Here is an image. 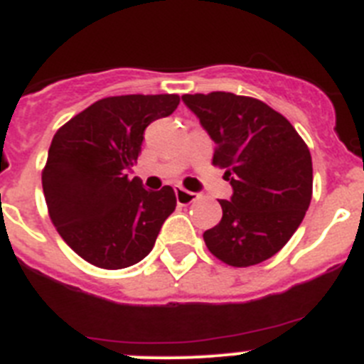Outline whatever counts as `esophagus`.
<instances>
[{"label":"esophagus","instance_id":"34e87169","mask_svg":"<svg viewBox=\"0 0 364 364\" xmlns=\"http://www.w3.org/2000/svg\"><path fill=\"white\" fill-rule=\"evenodd\" d=\"M175 195H176V202L182 205H188L191 204V202L197 200V195H195V193L188 191V189L184 188H180V186L178 188H175Z\"/></svg>","mask_w":364,"mask_h":364}]
</instances>
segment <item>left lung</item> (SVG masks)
<instances>
[{
    "label": "left lung",
    "instance_id": "1",
    "mask_svg": "<svg viewBox=\"0 0 364 364\" xmlns=\"http://www.w3.org/2000/svg\"><path fill=\"white\" fill-rule=\"evenodd\" d=\"M217 147L213 166L226 169L233 195L218 200L222 218L204 231L217 259L235 268L281 252L311 200L310 149L294 125L269 105L233 92L184 95Z\"/></svg>",
    "mask_w": 364,
    "mask_h": 364
}]
</instances>
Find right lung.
I'll return each mask as SVG.
<instances>
[{
	"mask_svg": "<svg viewBox=\"0 0 364 364\" xmlns=\"http://www.w3.org/2000/svg\"><path fill=\"white\" fill-rule=\"evenodd\" d=\"M178 95L109 96L56 131L41 184L58 233L83 260L104 269L133 266L153 250L175 211L171 186L147 191L127 178L151 122L169 117Z\"/></svg>",
	"mask_w": 364,
	"mask_h": 364,
	"instance_id": "obj_1",
	"label": "right lung"
}]
</instances>
